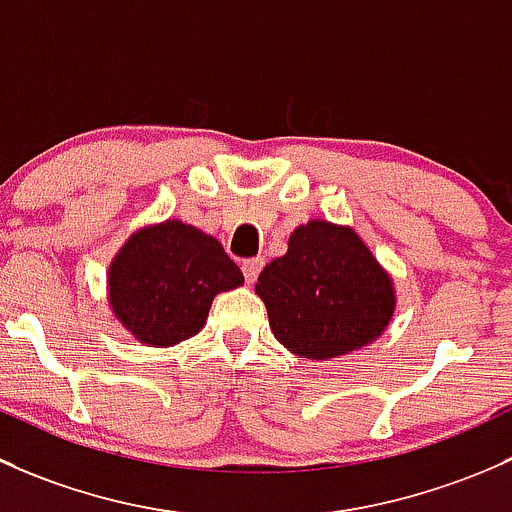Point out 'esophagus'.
Here are the masks:
<instances>
[{"mask_svg":"<svg viewBox=\"0 0 512 512\" xmlns=\"http://www.w3.org/2000/svg\"><path fill=\"white\" fill-rule=\"evenodd\" d=\"M261 268H263V258H249V261L241 263V271H244L246 283H256Z\"/></svg>","mask_w":512,"mask_h":512,"instance_id":"1","label":"esophagus"}]
</instances>
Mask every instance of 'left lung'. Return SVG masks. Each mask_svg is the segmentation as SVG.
Returning <instances> with one entry per match:
<instances>
[{"mask_svg": "<svg viewBox=\"0 0 512 512\" xmlns=\"http://www.w3.org/2000/svg\"><path fill=\"white\" fill-rule=\"evenodd\" d=\"M256 293L276 340L308 360L360 350L394 313L392 281L365 241L320 219L293 231L286 256L258 276Z\"/></svg>", "mask_w": 512, "mask_h": 512, "instance_id": "obj_1", "label": "left lung"}]
</instances>
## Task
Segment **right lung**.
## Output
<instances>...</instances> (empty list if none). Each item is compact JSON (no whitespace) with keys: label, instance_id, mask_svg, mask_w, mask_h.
Returning <instances> with one entry per match:
<instances>
[{"label":"right lung","instance_id":"1","mask_svg":"<svg viewBox=\"0 0 512 512\" xmlns=\"http://www.w3.org/2000/svg\"><path fill=\"white\" fill-rule=\"evenodd\" d=\"M241 283L214 236L172 219L130 236L108 271V300L140 342L170 347L197 335L214 295Z\"/></svg>","mask_w":512,"mask_h":512}]
</instances>
